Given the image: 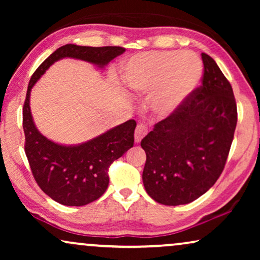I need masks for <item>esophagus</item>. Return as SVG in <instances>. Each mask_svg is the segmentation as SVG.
<instances>
[{"mask_svg": "<svg viewBox=\"0 0 260 260\" xmlns=\"http://www.w3.org/2000/svg\"><path fill=\"white\" fill-rule=\"evenodd\" d=\"M147 133H148V127L145 126L144 124H140V125H137L136 130H135V142H136V143H140L142 138L147 135Z\"/></svg>", "mask_w": 260, "mask_h": 260, "instance_id": "obj_1", "label": "esophagus"}]
</instances>
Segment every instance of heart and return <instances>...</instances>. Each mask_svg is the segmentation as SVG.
Returning <instances> with one entry per match:
<instances>
[{
    "instance_id": "heart-1",
    "label": "heart",
    "mask_w": 260,
    "mask_h": 260,
    "mask_svg": "<svg viewBox=\"0 0 260 260\" xmlns=\"http://www.w3.org/2000/svg\"><path fill=\"white\" fill-rule=\"evenodd\" d=\"M204 67L191 52L161 51L131 56L122 65V80L131 91L151 93L159 115L176 110L200 84Z\"/></svg>"
}]
</instances>
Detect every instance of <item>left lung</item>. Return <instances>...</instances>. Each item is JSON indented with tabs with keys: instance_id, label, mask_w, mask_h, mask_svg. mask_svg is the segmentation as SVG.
I'll return each instance as SVG.
<instances>
[{
	"instance_id": "obj_1",
	"label": "left lung",
	"mask_w": 260,
	"mask_h": 260,
	"mask_svg": "<svg viewBox=\"0 0 260 260\" xmlns=\"http://www.w3.org/2000/svg\"><path fill=\"white\" fill-rule=\"evenodd\" d=\"M202 85L141 142L147 154L143 184L166 206L204 195L221 175L234 130L237 104L230 81L206 53Z\"/></svg>"
}]
</instances>
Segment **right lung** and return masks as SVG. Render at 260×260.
I'll return each mask as SVG.
<instances>
[{
	"label": "right lung",
	"mask_w": 260,
	"mask_h": 260,
	"mask_svg": "<svg viewBox=\"0 0 260 260\" xmlns=\"http://www.w3.org/2000/svg\"><path fill=\"white\" fill-rule=\"evenodd\" d=\"M124 52L125 48L117 46L87 47L69 44L52 53L30 78L23 105L24 151L39 187L59 204L85 206L105 193L109 167L134 147L136 122L127 120L80 144L55 143L35 126L29 106L31 87L60 59H79L103 69Z\"/></svg>",
	"instance_id": "1"
}]
</instances>
